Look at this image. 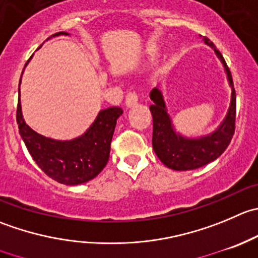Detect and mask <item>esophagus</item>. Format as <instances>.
Segmentation results:
<instances>
[{
    "label": "esophagus",
    "mask_w": 258,
    "mask_h": 258,
    "mask_svg": "<svg viewBox=\"0 0 258 258\" xmlns=\"http://www.w3.org/2000/svg\"><path fill=\"white\" fill-rule=\"evenodd\" d=\"M139 102V96L136 92H130L126 96V106L127 107H134Z\"/></svg>",
    "instance_id": "34e87169"
}]
</instances>
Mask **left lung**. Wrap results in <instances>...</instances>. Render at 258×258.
Instances as JSON below:
<instances>
[{
	"label": "left lung",
	"instance_id": "obj_1",
	"mask_svg": "<svg viewBox=\"0 0 258 258\" xmlns=\"http://www.w3.org/2000/svg\"><path fill=\"white\" fill-rule=\"evenodd\" d=\"M207 45L212 46L216 51L217 56L223 62L226 69L227 78L232 88V98L229 109L224 121L222 122L218 130L208 136L201 139H185L181 135L176 134L171 123L169 114L166 112L164 98L161 92L154 88L150 93V98L154 104L150 106L152 114V147L161 162L172 170H194L209 164L218 159L228 147L236 128V91H234L233 79L223 55L214 46L213 42L204 36Z\"/></svg>",
	"mask_w": 258,
	"mask_h": 258
}]
</instances>
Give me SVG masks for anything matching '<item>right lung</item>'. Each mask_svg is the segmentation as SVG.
<instances>
[{"instance_id": "add662e5", "label": "right lung", "mask_w": 258, "mask_h": 258, "mask_svg": "<svg viewBox=\"0 0 258 258\" xmlns=\"http://www.w3.org/2000/svg\"><path fill=\"white\" fill-rule=\"evenodd\" d=\"M59 35L68 34L60 31L52 36ZM122 113L123 111L119 107L102 109L86 134L71 141L47 139L30 128L22 117L20 98L17 102L16 121L20 135L37 166L60 184L78 185L96 177L107 165L114 127Z\"/></svg>"}]
</instances>
